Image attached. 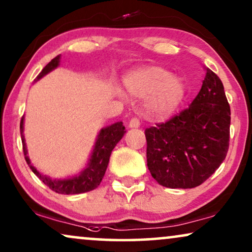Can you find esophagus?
<instances>
[{
    "label": "esophagus",
    "mask_w": 252,
    "mask_h": 252,
    "mask_svg": "<svg viewBox=\"0 0 252 252\" xmlns=\"http://www.w3.org/2000/svg\"><path fill=\"white\" fill-rule=\"evenodd\" d=\"M139 126H140V121L137 119V117H132V119L129 121L130 128H138Z\"/></svg>",
    "instance_id": "1"
}]
</instances>
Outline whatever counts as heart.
Returning <instances> with one entry per match:
<instances>
[{
    "mask_svg": "<svg viewBox=\"0 0 252 252\" xmlns=\"http://www.w3.org/2000/svg\"><path fill=\"white\" fill-rule=\"evenodd\" d=\"M126 86L133 95L146 99V112L156 119L172 115L182 103L187 87L181 77L161 66H145L132 72Z\"/></svg>",
    "mask_w": 252,
    "mask_h": 252,
    "instance_id": "b5f03b06",
    "label": "heart"
}]
</instances>
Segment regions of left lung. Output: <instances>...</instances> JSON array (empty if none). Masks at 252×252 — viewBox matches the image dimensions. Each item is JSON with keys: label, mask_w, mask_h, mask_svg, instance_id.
<instances>
[{"label": "left lung", "mask_w": 252, "mask_h": 252, "mask_svg": "<svg viewBox=\"0 0 252 252\" xmlns=\"http://www.w3.org/2000/svg\"><path fill=\"white\" fill-rule=\"evenodd\" d=\"M230 107L222 82L206 68L202 89L188 108L146 128L151 175L172 189L198 187L219 168L229 147Z\"/></svg>", "instance_id": "8db88e82"}]
</instances>
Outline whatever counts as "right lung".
I'll use <instances>...</instances> for the list:
<instances>
[{
  "instance_id": "add662e5",
  "label": "right lung",
  "mask_w": 252,
  "mask_h": 252,
  "mask_svg": "<svg viewBox=\"0 0 252 252\" xmlns=\"http://www.w3.org/2000/svg\"><path fill=\"white\" fill-rule=\"evenodd\" d=\"M60 62V55L54 58L45 68L42 69V71L39 73L36 78H41L42 76H45L46 73L52 71L53 69H55L59 65ZM23 123H24V117H22L21 120V136H22V143H23V151H24V157L26 162L30 166V168L32 169V172L49 188L50 190L55 191L58 193L62 194H76V193H83L87 192V191H91L101 182L103 175L107 169L109 162V157L110 153L117 143L120 142L124 135V126L122 122H117L113 126H107L105 129H101V131L99 132L98 138H96L94 149H93L91 159H90L87 168L80 174L79 176H75L72 179L68 180H52L49 177L43 176L36 170L34 167L31 165V161H30L28 157V151H26L25 146V140L24 136H23Z\"/></svg>"
}]
</instances>
